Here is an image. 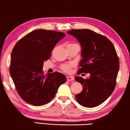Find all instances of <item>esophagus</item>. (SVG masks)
I'll list each match as a JSON object with an SVG mask.
<instances>
[{
	"label": "esophagus",
	"mask_w": 130,
	"mask_h": 130,
	"mask_svg": "<svg viewBox=\"0 0 130 130\" xmlns=\"http://www.w3.org/2000/svg\"><path fill=\"white\" fill-rule=\"evenodd\" d=\"M67 81H73L74 80V77L73 76H67Z\"/></svg>",
	"instance_id": "1"
}]
</instances>
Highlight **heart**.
I'll use <instances>...</instances> for the list:
<instances>
[{"label":"heart","instance_id":"heart-1","mask_svg":"<svg viewBox=\"0 0 130 130\" xmlns=\"http://www.w3.org/2000/svg\"><path fill=\"white\" fill-rule=\"evenodd\" d=\"M71 44V43H70ZM71 67L72 65H68V64H65V65H63L62 66V69L66 72H69L70 71V69H71Z\"/></svg>","mask_w":130,"mask_h":130}]
</instances>
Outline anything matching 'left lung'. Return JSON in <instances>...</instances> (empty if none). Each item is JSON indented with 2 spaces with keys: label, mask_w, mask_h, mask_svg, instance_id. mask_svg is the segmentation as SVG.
Returning a JSON list of instances; mask_svg holds the SVG:
<instances>
[{
  "label": "left lung",
  "mask_w": 130,
  "mask_h": 130,
  "mask_svg": "<svg viewBox=\"0 0 130 130\" xmlns=\"http://www.w3.org/2000/svg\"><path fill=\"white\" fill-rule=\"evenodd\" d=\"M68 34L77 39L81 47L78 74L90 73L88 78L76 76L83 91L76 94L80 105L93 108L105 102L115 89L119 60L112 43L104 36L89 29H72Z\"/></svg>",
  "instance_id": "left-lung-1"
}]
</instances>
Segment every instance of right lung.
Returning a JSON list of instances; mask_svg holds the SVG:
<instances>
[{"mask_svg": "<svg viewBox=\"0 0 130 130\" xmlns=\"http://www.w3.org/2000/svg\"><path fill=\"white\" fill-rule=\"evenodd\" d=\"M64 32L39 29L26 35L15 44L11 52L10 73L22 99L35 106L50 102L59 87L67 81L64 74H43L44 61L49 60Z\"/></svg>", "mask_w": 130, "mask_h": 130, "instance_id": "1", "label": "right lung"}]
</instances>
